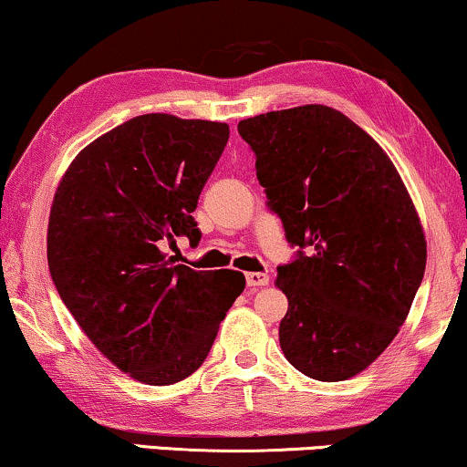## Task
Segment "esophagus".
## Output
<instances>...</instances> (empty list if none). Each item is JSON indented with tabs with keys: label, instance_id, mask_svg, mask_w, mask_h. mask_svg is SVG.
<instances>
[{
	"label": "esophagus",
	"instance_id": "34e87169",
	"mask_svg": "<svg viewBox=\"0 0 467 467\" xmlns=\"http://www.w3.org/2000/svg\"><path fill=\"white\" fill-rule=\"evenodd\" d=\"M267 283H270V276L264 272H251L246 274V285L251 286V289H259V286H265Z\"/></svg>",
	"mask_w": 467,
	"mask_h": 467
}]
</instances>
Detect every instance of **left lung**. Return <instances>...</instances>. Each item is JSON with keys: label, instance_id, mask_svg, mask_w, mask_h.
Segmentation results:
<instances>
[{"label": "left lung", "instance_id": "left-lung-1", "mask_svg": "<svg viewBox=\"0 0 467 467\" xmlns=\"http://www.w3.org/2000/svg\"><path fill=\"white\" fill-rule=\"evenodd\" d=\"M267 206L299 248L278 267L286 361L315 380L353 379L404 325L427 264L423 225L380 144L340 110L308 104L238 123Z\"/></svg>", "mask_w": 467, "mask_h": 467}]
</instances>
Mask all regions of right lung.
I'll use <instances>...</instances> for the list:
<instances>
[{"label": "right lung", "mask_w": 467, "mask_h": 467, "mask_svg": "<svg viewBox=\"0 0 467 467\" xmlns=\"http://www.w3.org/2000/svg\"><path fill=\"white\" fill-rule=\"evenodd\" d=\"M227 140V123L142 114L85 146L55 191L57 291L95 348L144 385L193 374L246 286L242 272H195L163 253L178 235L200 242L191 213Z\"/></svg>", "instance_id": "obj_1"}]
</instances>
